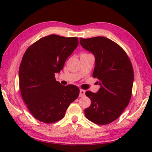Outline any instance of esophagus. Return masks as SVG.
I'll return each instance as SVG.
<instances>
[{
    "instance_id": "obj_1",
    "label": "esophagus",
    "mask_w": 152,
    "mask_h": 152,
    "mask_svg": "<svg viewBox=\"0 0 152 152\" xmlns=\"http://www.w3.org/2000/svg\"><path fill=\"white\" fill-rule=\"evenodd\" d=\"M85 95V91L82 90V89H80V97H83Z\"/></svg>"
}]
</instances>
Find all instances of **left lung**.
I'll return each instance as SVG.
<instances>
[{
	"mask_svg": "<svg viewBox=\"0 0 152 152\" xmlns=\"http://www.w3.org/2000/svg\"><path fill=\"white\" fill-rule=\"evenodd\" d=\"M80 44L95 56L93 77L100 88L86 91L91 104L84 110L86 118L95 124H107L118 119L132 97L134 70L127 55L113 41L104 37L80 39Z\"/></svg>",
	"mask_w": 152,
	"mask_h": 152,
	"instance_id": "left-lung-1",
	"label": "left lung"
}]
</instances>
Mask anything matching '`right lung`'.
<instances>
[{
	"label": "right lung",
	"instance_id": "1",
	"mask_svg": "<svg viewBox=\"0 0 152 152\" xmlns=\"http://www.w3.org/2000/svg\"><path fill=\"white\" fill-rule=\"evenodd\" d=\"M78 44L77 37L51 34L33 43L25 53L18 71L20 93L31 114L39 121H59L78 97L77 86H64L55 78Z\"/></svg>",
	"mask_w": 152,
	"mask_h": 152
}]
</instances>
